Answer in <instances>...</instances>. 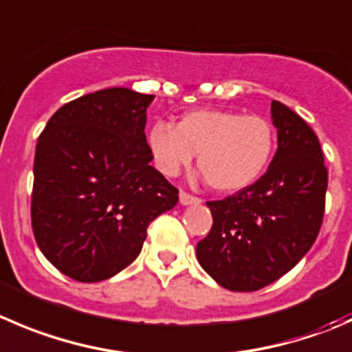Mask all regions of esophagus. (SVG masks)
I'll return each mask as SVG.
<instances>
[{"instance_id": "1", "label": "esophagus", "mask_w": 352, "mask_h": 352, "mask_svg": "<svg viewBox=\"0 0 352 352\" xmlns=\"http://www.w3.org/2000/svg\"><path fill=\"white\" fill-rule=\"evenodd\" d=\"M179 199H180V204H184V206H189V204H199L201 203L199 197L192 196V194H189V192H180Z\"/></svg>"}]
</instances>
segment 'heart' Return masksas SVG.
I'll use <instances>...</instances> for the list:
<instances>
[{"mask_svg":"<svg viewBox=\"0 0 352 352\" xmlns=\"http://www.w3.org/2000/svg\"><path fill=\"white\" fill-rule=\"evenodd\" d=\"M275 142L267 118L218 108L189 111L177 129L168 122H156L148 134L153 160L163 175H179L199 153L201 172L221 192H235L256 182L274 158Z\"/></svg>","mask_w":352,"mask_h":352,"instance_id":"1","label":"heart"}]
</instances>
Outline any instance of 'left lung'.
Here are the masks:
<instances>
[{
    "label": "left lung",
    "mask_w": 352,
    "mask_h": 352,
    "mask_svg": "<svg viewBox=\"0 0 352 352\" xmlns=\"http://www.w3.org/2000/svg\"><path fill=\"white\" fill-rule=\"evenodd\" d=\"M277 153L267 173L245 189L208 201L210 234L197 242L201 267L228 291L252 292L298 265L316 241L329 172L320 141L298 113L272 101Z\"/></svg>",
    "instance_id": "obj_1"
}]
</instances>
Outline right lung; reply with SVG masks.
Segmentation results:
<instances>
[{
	"label": "right lung",
	"instance_id": "1",
	"mask_svg": "<svg viewBox=\"0 0 352 352\" xmlns=\"http://www.w3.org/2000/svg\"><path fill=\"white\" fill-rule=\"evenodd\" d=\"M155 100L125 87L63 104L37 139L32 230L51 265L77 282H101L141 252L148 225L179 201L149 165L146 110Z\"/></svg>",
	"mask_w": 352,
	"mask_h": 352
}]
</instances>
